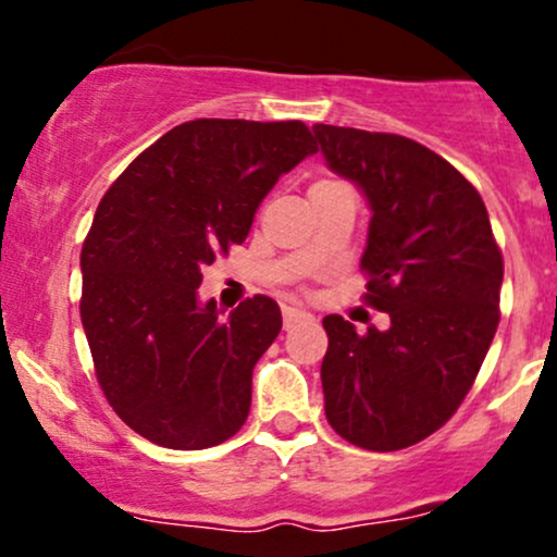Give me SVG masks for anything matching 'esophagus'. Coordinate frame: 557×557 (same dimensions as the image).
Wrapping results in <instances>:
<instances>
[{"mask_svg":"<svg viewBox=\"0 0 557 557\" xmlns=\"http://www.w3.org/2000/svg\"><path fill=\"white\" fill-rule=\"evenodd\" d=\"M283 319H285V327H293V324L300 322V319H311V314L306 309H300L296 304H285L283 306Z\"/></svg>","mask_w":557,"mask_h":557,"instance_id":"esophagus-1","label":"esophagus"}]
</instances>
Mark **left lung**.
I'll use <instances>...</instances> for the list:
<instances>
[{"mask_svg": "<svg viewBox=\"0 0 557 557\" xmlns=\"http://www.w3.org/2000/svg\"><path fill=\"white\" fill-rule=\"evenodd\" d=\"M335 175L372 209L361 270L387 330L322 319L324 413L348 443L400 450L437 432L474 385L500 322L503 257L482 196L426 146L317 123Z\"/></svg>", "mask_w": 557, "mask_h": 557, "instance_id": "left-lung-1", "label": "left lung"}]
</instances>
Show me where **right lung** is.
<instances>
[{"instance_id":"add662e5","label":"right lung","mask_w":557,"mask_h":557,"mask_svg":"<svg viewBox=\"0 0 557 557\" xmlns=\"http://www.w3.org/2000/svg\"><path fill=\"white\" fill-rule=\"evenodd\" d=\"M311 154L300 120H190L101 198L81 251V322L96 380L140 437L203 450L243 426L253 367L283 314L267 296L227 317L201 304V270L246 240L261 198Z\"/></svg>"}]
</instances>
